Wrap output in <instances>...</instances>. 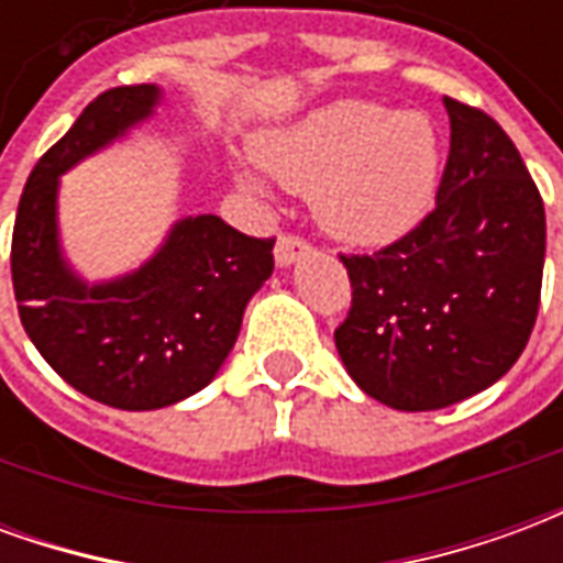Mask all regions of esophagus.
<instances>
[{
    "label": "esophagus",
    "instance_id": "esophagus-1",
    "mask_svg": "<svg viewBox=\"0 0 563 563\" xmlns=\"http://www.w3.org/2000/svg\"><path fill=\"white\" fill-rule=\"evenodd\" d=\"M310 256V244H305L301 238H295V234H280V241L274 246V262L280 265V268H289L295 265L298 258Z\"/></svg>",
    "mask_w": 563,
    "mask_h": 563
}]
</instances>
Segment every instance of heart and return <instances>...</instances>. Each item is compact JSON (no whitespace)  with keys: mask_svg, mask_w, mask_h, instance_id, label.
<instances>
[{"mask_svg":"<svg viewBox=\"0 0 563 563\" xmlns=\"http://www.w3.org/2000/svg\"><path fill=\"white\" fill-rule=\"evenodd\" d=\"M274 180L313 201L322 232L377 250L410 234L431 213L443 174V141L422 111H389L341 99L256 141ZM256 186V184H250Z\"/></svg>","mask_w":563,"mask_h":563,"instance_id":"heart-1","label":"heart"}]
</instances>
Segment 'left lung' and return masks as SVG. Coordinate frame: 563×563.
Returning a JSON list of instances; mask_svg holds the SVG:
<instances>
[{
	"label": "left lung",
	"instance_id": "8db88e82",
	"mask_svg": "<svg viewBox=\"0 0 563 563\" xmlns=\"http://www.w3.org/2000/svg\"><path fill=\"white\" fill-rule=\"evenodd\" d=\"M449 159L437 208L374 256H341L353 307L334 331L355 386L422 413L479 395L531 338L545 210L519 150L483 111L443 99Z\"/></svg>",
	"mask_w": 563,
	"mask_h": 563
}]
</instances>
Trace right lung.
<instances>
[{
	"instance_id": "obj_1",
	"label": "right lung",
	"mask_w": 563,
	"mask_h": 563,
	"mask_svg": "<svg viewBox=\"0 0 563 563\" xmlns=\"http://www.w3.org/2000/svg\"><path fill=\"white\" fill-rule=\"evenodd\" d=\"M156 84L117 87L84 108L32 168L11 238L20 322L71 389L117 410H159L220 374L250 298L274 271V241L213 213L177 220L156 253L111 280H84L59 238V177L156 114Z\"/></svg>"
}]
</instances>
